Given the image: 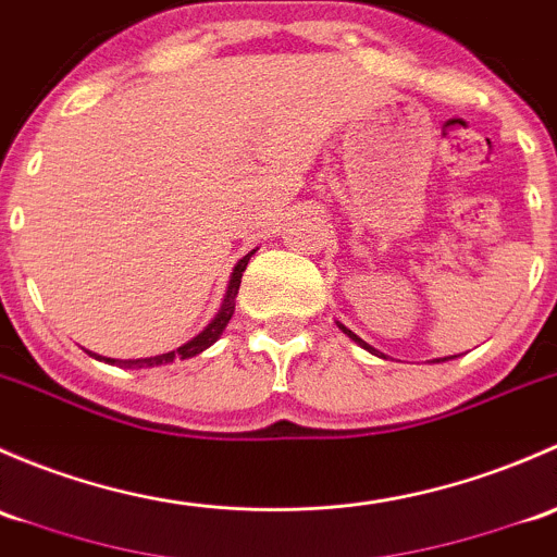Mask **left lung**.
Masks as SVG:
<instances>
[{"label":"left lung","mask_w":557,"mask_h":557,"mask_svg":"<svg viewBox=\"0 0 557 557\" xmlns=\"http://www.w3.org/2000/svg\"><path fill=\"white\" fill-rule=\"evenodd\" d=\"M341 330H343V332H346V335H348V337H354V341H357V343H359V346H362V348H367V351L377 354V351H375V348H372V346H367V343L362 341V337H357V335H354V332H351V330H346V326H343V324H341Z\"/></svg>","instance_id":"8db88e82"}]
</instances>
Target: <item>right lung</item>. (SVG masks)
<instances>
[{
  "label": "right lung",
  "instance_id": "right-lung-1",
  "mask_svg": "<svg viewBox=\"0 0 557 557\" xmlns=\"http://www.w3.org/2000/svg\"><path fill=\"white\" fill-rule=\"evenodd\" d=\"M249 257H251V255H246L244 260H240L238 265H236V271H233V276H231V286H227L225 306H222V311L216 313V319L211 321V324L206 326V330L200 332L198 337H193L190 343H185V346H180V348H176V351L160 354V357H150V359H128V362H123V364H125V367H154V364L174 362V359H190V357H195V354L203 351V348H209L211 343H214L216 337L222 335V330H225L227 321H231L233 311H236V302H233V300H236V295H238L240 276H244L246 265H249ZM104 362H112V364H114V359H104Z\"/></svg>",
  "mask_w": 557,
  "mask_h": 557
}]
</instances>
